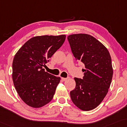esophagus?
I'll return each mask as SVG.
<instances>
[{"label": "esophagus", "mask_w": 127, "mask_h": 127, "mask_svg": "<svg viewBox=\"0 0 127 127\" xmlns=\"http://www.w3.org/2000/svg\"><path fill=\"white\" fill-rule=\"evenodd\" d=\"M68 79V78H62V80L63 81H64V82L67 81Z\"/></svg>", "instance_id": "1"}]
</instances>
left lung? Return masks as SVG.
<instances>
[{
	"label": "left lung",
	"instance_id": "obj_1",
	"mask_svg": "<svg viewBox=\"0 0 127 127\" xmlns=\"http://www.w3.org/2000/svg\"><path fill=\"white\" fill-rule=\"evenodd\" d=\"M76 60L85 64L83 79L75 78L76 86L70 92L73 103L85 111L94 109L108 93L113 76L110 53L101 42L87 34L67 37Z\"/></svg>",
	"mask_w": 127,
	"mask_h": 127
}]
</instances>
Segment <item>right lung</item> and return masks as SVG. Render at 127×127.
<instances>
[{"label":"right lung","instance_id":"right-lung-1","mask_svg":"<svg viewBox=\"0 0 127 127\" xmlns=\"http://www.w3.org/2000/svg\"><path fill=\"white\" fill-rule=\"evenodd\" d=\"M65 35L34 37L24 44L14 56L12 81L26 104L38 108L52 99L60 78L43 68L49 59L63 45Z\"/></svg>","mask_w":127,"mask_h":127}]
</instances>
